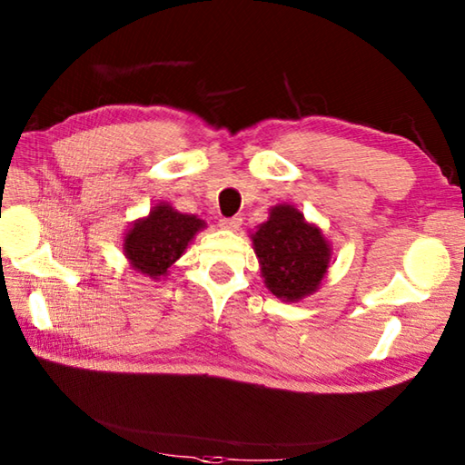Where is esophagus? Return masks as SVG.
<instances>
[{"instance_id": "34e87169", "label": "esophagus", "mask_w": 465, "mask_h": 465, "mask_svg": "<svg viewBox=\"0 0 465 465\" xmlns=\"http://www.w3.org/2000/svg\"><path fill=\"white\" fill-rule=\"evenodd\" d=\"M240 225H242V217H238V215L222 217V220H220V227H223V230H227V232L240 230Z\"/></svg>"}]
</instances>
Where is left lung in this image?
Wrapping results in <instances>:
<instances>
[{"instance_id":"8db88e82","label":"left lung","mask_w":465,"mask_h":465,"mask_svg":"<svg viewBox=\"0 0 465 465\" xmlns=\"http://www.w3.org/2000/svg\"><path fill=\"white\" fill-rule=\"evenodd\" d=\"M262 265V278L275 298L300 302L318 292L330 268L331 248L318 225L308 223L293 205L270 210L268 222L250 235Z\"/></svg>"}]
</instances>
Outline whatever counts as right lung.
I'll list each match as a JSON object with an SVG mask.
<instances>
[{
  "instance_id": "1",
  "label": "right lung",
  "mask_w": 465,
  "mask_h": 465,
  "mask_svg": "<svg viewBox=\"0 0 465 465\" xmlns=\"http://www.w3.org/2000/svg\"><path fill=\"white\" fill-rule=\"evenodd\" d=\"M205 222L180 213L170 203H157L147 217L132 223L124 235V253L132 268L147 278L160 280L182 258L193 235Z\"/></svg>"
}]
</instances>
